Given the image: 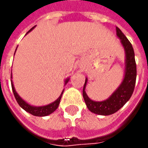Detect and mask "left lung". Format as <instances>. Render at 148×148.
Listing matches in <instances>:
<instances>
[{
    "label": "left lung",
    "instance_id": "obj_1",
    "mask_svg": "<svg viewBox=\"0 0 148 148\" xmlns=\"http://www.w3.org/2000/svg\"><path fill=\"white\" fill-rule=\"evenodd\" d=\"M116 32L125 51V71L122 83L107 99L97 101L88 97L85 92L88 78H85V83L83 88V97L88 109L96 114L107 116L114 114L129 101L134 92L137 75L134 49L121 29L116 27Z\"/></svg>",
    "mask_w": 148,
    "mask_h": 148
}]
</instances>
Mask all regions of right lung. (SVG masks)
Masks as SVG:
<instances>
[{
    "label": "right lung",
    "mask_w": 148,
    "mask_h": 148,
    "mask_svg": "<svg viewBox=\"0 0 148 148\" xmlns=\"http://www.w3.org/2000/svg\"><path fill=\"white\" fill-rule=\"evenodd\" d=\"M34 27H35V26H34L33 28H31V29H29V31L26 33V34L29 33V32H30ZM16 50H17V49H16ZM15 52H16V51H15ZM14 55H15V53H14ZM12 79H13V76H12V73H11V85H12V89H13V92H14V97H15V99L17 100L18 105H19L24 110H25L26 112H28L29 114H30L32 115H34V116H38V117H44V116H47V115L52 114L53 112L58 108L59 105H60V102L61 97H62L63 93H64V89L62 91V92H61L60 96L55 101H53V102L48 104V105L42 106H31L30 104H29L28 102H26L25 100L22 99L21 97L18 95V93L16 92V90H15V88H14V83H13ZM69 80H70V78L68 77V78H67L66 80H64V86L68 84V82L69 81Z\"/></svg>",
    "instance_id": "obj_1"
}]
</instances>
